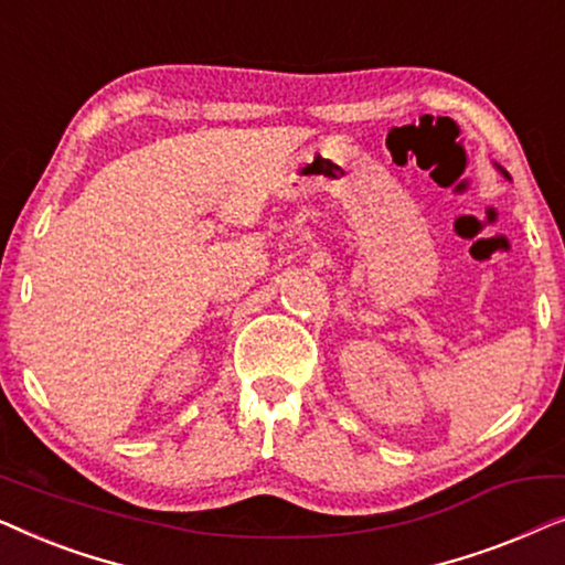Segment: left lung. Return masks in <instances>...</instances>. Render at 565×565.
I'll list each match as a JSON object with an SVG mask.
<instances>
[{
    "label": "left lung",
    "instance_id": "1",
    "mask_svg": "<svg viewBox=\"0 0 565 565\" xmlns=\"http://www.w3.org/2000/svg\"><path fill=\"white\" fill-rule=\"evenodd\" d=\"M493 167H497V169H499V172H501V174H504V177H507V180H509V174H507V172H504V169H501V167H499V164H493Z\"/></svg>",
    "mask_w": 565,
    "mask_h": 565
}]
</instances>
